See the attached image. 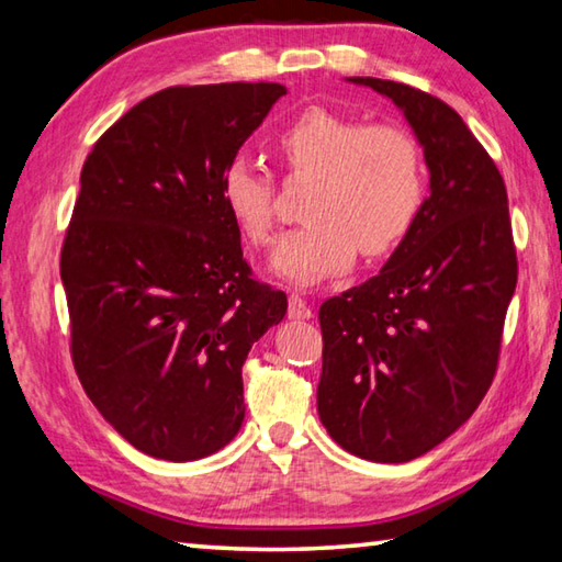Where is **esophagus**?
Segmentation results:
<instances>
[{
  "label": "esophagus",
  "mask_w": 562,
  "mask_h": 562,
  "mask_svg": "<svg viewBox=\"0 0 562 562\" xmlns=\"http://www.w3.org/2000/svg\"><path fill=\"white\" fill-rule=\"evenodd\" d=\"M288 315H290V319H312V310H310V304L304 302L300 294H290V310H288Z\"/></svg>",
  "instance_id": "obj_1"
}]
</instances>
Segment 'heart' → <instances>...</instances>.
I'll list each match as a JSON object with an SVG mask.
<instances>
[{"label": "heart", "instance_id": "b5f03b06", "mask_svg": "<svg viewBox=\"0 0 562 562\" xmlns=\"http://www.w3.org/2000/svg\"><path fill=\"white\" fill-rule=\"evenodd\" d=\"M290 173L310 178L297 231L274 245L270 270L284 282L312 288L345 274L357 258H382L404 240L424 201L416 140L394 126L364 123L327 109H310L278 136ZM272 178L245 158L223 170L221 198L247 240L272 233Z\"/></svg>", "mask_w": 562, "mask_h": 562}]
</instances>
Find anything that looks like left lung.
I'll return each instance as SVG.
<instances>
[{
    "label": "left lung",
    "mask_w": 562,
    "mask_h": 562,
    "mask_svg": "<svg viewBox=\"0 0 562 562\" xmlns=\"http://www.w3.org/2000/svg\"><path fill=\"white\" fill-rule=\"evenodd\" d=\"M404 113L429 195L379 274L319 307L317 412L341 449L418 459L469 422L498 364L518 262L498 168L463 119L406 83L349 76Z\"/></svg>",
    "instance_id": "1"
}]
</instances>
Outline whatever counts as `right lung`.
<instances>
[{
  "instance_id": "obj_1",
  "label": "right lung",
  "mask_w": 562,
  "mask_h": 562,
  "mask_svg": "<svg viewBox=\"0 0 562 562\" xmlns=\"http://www.w3.org/2000/svg\"><path fill=\"white\" fill-rule=\"evenodd\" d=\"M282 83L173 87L97 140L61 250L83 392L133 449L198 461L245 418L243 364L288 294L250 278L223 170Z\"/></svg>"
}]
</instances>
